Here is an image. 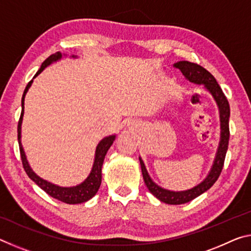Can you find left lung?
<instances>
[{"instance_id":"1","label":"left lung","mask_w":251,"mask_h":251,"mask_svg":"<svg viewBox=\"0 0 251 251\" xmlns=\"http://www.w3.org/2000/svg\"><path fill=\"white\" fill-rule=\"evenodd\" d=\"M176 69L179 70L182 75L185 76L187 80L190 83L203 85V88L214 97L216 104L219 109V120H220V141L216 152L214 163L210 168L209 173L206 176L201 184L193 187V188L182 190V192H173V190L165 189L154 182L151 179L150 174H148L145 164L143 159L139 157V163H141V168L143 173V178L145 181V185L150 192L154 196L159 199L160 201L169 205H181L190 201H193L201 194L207 192L210 187L215 184L216 180L222 173L224 167L225 157L228 150V142H229V116H230V108H229L228 100L226 96L222 91V88L217 83V80L212 76L209 72L203 69L201 65L195 64V63L188 61H180L174 64Z\"/></svg>"}]
</instances>
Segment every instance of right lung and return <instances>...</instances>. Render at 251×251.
Masks as SVG:
<instances>
[{
  "instance_id": "obj_1",
  "label": "right lung",
  "mask_w": 251,
  "mask_h": 251,
  "mask_svg": "<svg viewBox=\"0 0 251 251\" xmlns=\"http://www.w3.org/2000/svg\"><path fill=\"white\" fill-rule=\"evenodd\" d=\"M63 57V54L61 52H56L55 54H52L50 56L45 59L42 64L41 69L36 72V74L34 75L33 79L36 77L37 75H40L42 72H43L46 67L52 64L54 62L59 61ZM72 57L75 58V55H72ZM33 79L29 82L26 87H25L23 96H22V113H21V117L19 121V126H18V139H19V145H20V151H21V158H22L23 167L26 172L27 176L31 178V179L35 182L37 186H40L42 189L44 190L46 194H49L50 196H52L55 199H58L63 202L66 203H72V205H75V203H82L87 201H90L99 192L100 182H101V167H103L104 158L106 156V152L109 150V147L112 146L116 138V135H109L107 137H104L101 141L99 143V145L96 146L95 151V158H94V164H93L92 171L90 175L87 176L86 179L80 184L73 186V187H61L55 184H52L48 180L41 178L39 175H36L35 173L33 172V169L29 166L26 155H25L24 148L22 146V141H21V137H22V122H23V116H24V100L25 95L28 91V88L31 87L33 83Z\"/></svg>"
}]
</instances>
